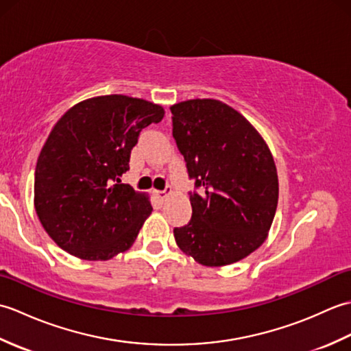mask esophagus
Segmentation results:
<instances>
[{
	"instance_id": "34e87169",
	"label": "esophagus",
	"mask_w": 351,
	"mask_h": 351,
	"mask_svg": "<svg viewBox=\"0 0 351 351\" xmlns=\"http://www.w3.org/2000/svg\"><path fill=\"white\" fill-rule=\"evenodd\" d=\"M170 193H171V189H170V187H166V190L156 191V197H158L160 200H166V199L169 197Z\"/></svg>"
}]
</instances>
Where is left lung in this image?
<instances>
[{
  "mask_svg": "<svg viewBox=\"0 0 351 351\" xmlns=\"http://www.w3.org/2000/svg\"><path fill=\"white\" fill-rule=\"evenodd\" d=\"M170 111L196 189L189 193L191 220L173 229L176 244L202 265L237 263L264 243L278 208L270 149L247 119L217 99L184 101Z\"/></svg>",
  "mask_w": 351,
  "mask_h": 351,
  "instance_id": "left-lung-1",
  "label": "left lung"
}]
</instances>
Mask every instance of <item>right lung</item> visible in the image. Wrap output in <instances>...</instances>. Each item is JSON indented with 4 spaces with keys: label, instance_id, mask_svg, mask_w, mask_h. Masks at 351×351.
I'll return each mask as SVG.
<instances>
[{
    "label": "right lung",
    "instance_id": "obj_1",
    "mask_svg": "<svg viewBox=\"0 0 351 351\" xmlns=\"http://www.w3.org/2000/svg\"><path fill=\"white\" fill-rule=\"evenodd\" d=\"M162 116L156 104L107 95L77 104L56 123L37 160L34 205L63 250L106 261L136 241L152 206L121 176L141 130Z\"/></svg>",
    "mask_w": 351,
    "mask_h": 351
}]
</instances>
